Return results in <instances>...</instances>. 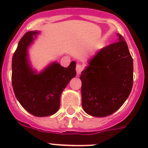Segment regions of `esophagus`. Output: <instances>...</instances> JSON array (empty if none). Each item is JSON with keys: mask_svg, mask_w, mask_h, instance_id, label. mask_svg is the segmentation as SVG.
Wrapping results in <instances>:
<instances>
[{"mask_svg": "<svg viewBox=\"0 0 148 148\" xmlns=\"http://www.w3.org/2000/svg\"><path fill=\"white\" fill-rule=\"evenodd\" d=\"M84 70V66L80 64H77L76 66V71L78 74H80L82 72V71Z\"/></svg>", "mask_w": 148, "mask_h": 148, "instance_id": "34e87169", "label": "esophagus"}]
</instances>
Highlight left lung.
<instances>
[{"label": "left lung", "mask_w": 148, "mask_h": 148, "mask_svg": "<svg viewBox=\"0 0 148 148\" xmlns=\"http://www.w3.org/2000/svg\"><path fill=\"white\" fill-rule=\"evenodd\" d=\"M104 47L81 72L82 106L97 117L114 114L123 105L133 85V60L124 38Z\"/></svg>", "instance_id": "1"}]
</instances>
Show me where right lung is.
I'll return each mask as SVG.
<instances>
[{
	"label": "right lung",
	"mask_w": 148,
	"mask_h": 148,
	"mask_svg": "<svg viewBox=\"0 0 148 148\" xmlns=\"http://www.w3.org/2000/svg\"><path fill=\"white\" fill-rule=\"evenodd\" d=\"M38 32H28L21 38L12 61V85L17 100L28 112L47 116L57 112L62 92L76 76V62L68 68L53 62L37 74L28 62V47Z\"/></svg>",
	"instance_id": "obj_1"
}]
</instances>
